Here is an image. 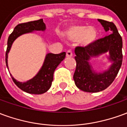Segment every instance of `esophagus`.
<instances>
[{
  "mask_svg": "<svg viewBox=\"0 0 127 127\" xmlns=\"http://www.w3.org/2000/svg\"><path fill=\"white\" fill-rule=\"evenodd\" d=\"M72 56H73V53H72L71 50H68L66 53V57H71Z\"/></svg>",
  "mask_w": 127,
  "mask_h": 127,
  "instance_id": "obj_1",
  "label": "esophagus"
}]
</instances>
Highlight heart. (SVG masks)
Listing matches in <instances>:
<instances>
[{
    "mask_svg": "<svg viewBox=\"0 0 127 127\" xmlns=\"http://www.w3.org/2000/svg\"><path fill=\"white\" fill-rule=\"evenodd\" d=\"M67 40L71 41H79L83 46H88L97 39L98 32L93 26L76 24L70 26L64 32Z\"/></svg>",
    "mask_w": 127,
    "mask_h": 127,
    "instance_id": "1",
    "label": "heart"
}]
</instances>
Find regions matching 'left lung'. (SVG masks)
<instances>
[{
  "instance_id": "left-lung-1",
  "label": "left lung",
  "mask_w": 127,
  "mask_h": 127,
  "mask_svg": "<svg viewBox=\"0 0 127 127\" xmlns=\"http://www.w3.org/2000/svg\"><path fill=\"white\" fill-rule=\"evenodd\" d=\"M98 20L105 31H109L110 34L90 45L75 49L76 69L73 80L77 88L87 93H97L106 89L115 80L123 63V40L116 26L112 22L100 19ZM107 51L110 53V60L113 63L107 71L96 74L92 69L88 61L91 57Z\"/></svg>"
}]
</instances>
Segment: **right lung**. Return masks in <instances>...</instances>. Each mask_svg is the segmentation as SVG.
<instances>
[{"label": "right lung", "instance_id": "add662e5", "mask_svg": "<svg viewBox=\"0 0 127 127\" xmlns=\"http://www.w3.org/2000/svg\"><path fill=\"white\" fill-rule=\"evenodd\" d=\"M45 25L43 21V19L38 20L31 21L29 22L19 24L15 26L13 31L10 34L7 41V48L5 54V62L7 65V57L12 43L16 38L22 34L34 31H44ZM66 53L62 52L58 54H47L45 59L43 65L40 69L39 73L35 77L24 83L19 82L12 77L13 82L15 85L26 93L34 95H41L47 92L51 87L53 81V75L56 68L65 58Z\"/></svg>", "mask_w": 127, "mask_h": 127}]
</instances>
